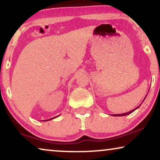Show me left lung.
Returning <instances> with one entry per match:
<instances>
[{"label":"left lung","mask_w":160,"mask_h":160,"mask_svg":"<svg viewBox=\"0 0 160 160\" xmlns=\"http://www.w3.org/2000/svg\"><path fill=\"white\" fill-rule=\"evenodd\" d=\"M146 97H145V99H146ZM140 106V105H139V106H138L137 108H135V109L134 110H130V111H129V112H125V113H121V114H113V115H112V116H127V115H129V114H130V113H132V112H134L135 111V110H137L138 108H139Z\"/></svg>","instance_id":"1"}]
</instances>
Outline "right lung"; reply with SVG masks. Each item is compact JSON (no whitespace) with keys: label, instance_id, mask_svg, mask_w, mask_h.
Wrapping results in <instances>:
<instances>
[{"label":"right lung","instance_id":"right-lung-1","mask_svg":"<svg viewBox=\"0 0 160 160\" xmlns=\"http://www.w3.org/2000/svg\"><path fill=\"white\" fill-rule=\"evenodd\" d=\"M58 116H55V117H53V118H50V119H48V120H45V121H50V120H52V119H53V118H56V117H58Z\"/></svg>","mask_w":160,"mask_h":160}]
</instances>
